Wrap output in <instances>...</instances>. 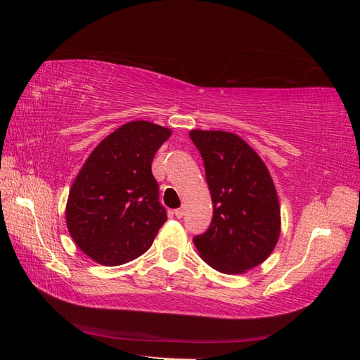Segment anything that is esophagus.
Segmentation results:
<instances>
[{
    "instance_id": "obj_1",
    "label": "esophagus",
    "mask_w": 360,
    "mask_h": 360,
    "mask_svg": "<svg viewBox=\"0 0 360 360\" xmlns=\"http://www.w3.org/2000/svg\"><path fill=\"white\" fill-rule=\"evenodd\" d=\"M173 213H174V217H176V218H182V217H184L186 210H184V207H181V209H176Z\"/></svg>"
}]
</instances>
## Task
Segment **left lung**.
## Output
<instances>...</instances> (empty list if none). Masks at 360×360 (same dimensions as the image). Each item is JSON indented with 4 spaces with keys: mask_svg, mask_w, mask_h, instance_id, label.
I'll return each mask as SVG.
<instances>
[{
    "mask_svg": "<svg viewBox=\"0 0 360 360\" xmlns=\"http://www.w3.org/2000/svg\"><path fill=\"white\" fill-rule=\"evenodd\" d=\"M213 202L210 227L193 238L200 257L223 274H243L272 254L280 204L267 167L240 136L192 129Z\"/></svg>",
    "mask_w": 360,
    "mask_h": 360,
    "instance_id": "left-lung-1",
    "label": "left lung"
}]
</instances>
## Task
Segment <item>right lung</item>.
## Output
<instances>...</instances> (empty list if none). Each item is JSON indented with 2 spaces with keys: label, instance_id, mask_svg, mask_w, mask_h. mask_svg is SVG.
I'll return each instance as SVG.
<instances>
[{
  "label": "right lung",
  "instance_id": "obj_1",
  "mask_svg": "<svg viewBox=\"0 0 360 360\" xmlns=\"http://www.w3.org/2000/svg\"><path fill=\"white\" fill-rule=\"evenodd\" d=\"M172 131L133 120L97 145L75 178L66 224L75 244L105 266H119L150 249L167 212L151 162Z\"/></svg>",
  "mask_w": 360,
  "mask_h": 360
}]
</instances>
